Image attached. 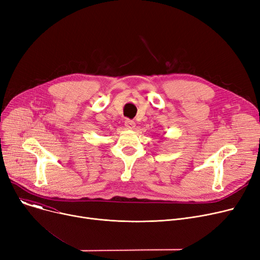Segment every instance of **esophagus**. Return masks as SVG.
I'll return each mask as SVG.
<instances>
[{
    "label": "esophagus",
    "instance_id": "obj_1",
    "mask_svg": "<svg viewBox=\"0 0 260 260\" xmlns=\"http://www.w3.org/2000/svg\"><path fill=\"white\" fill-rule=\"evenodd\" d=\"M124 124H125V127L127 128V129H134L135 127H136V124H135V122L133 121V120H129V119H127V120H125V122H124Z\"/></svg>",
    "mask_w": 260,
    "mask_h": 260
}]
</instances>
